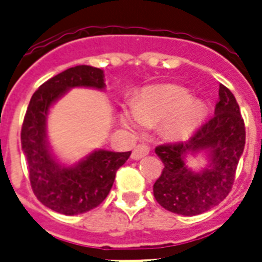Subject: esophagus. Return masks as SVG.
<instances>
[{
  "label": "esophagus",
  "instance_id": "34e87169",
  "mask_svg": "<svg viewBox=\"0 0 262 262\" xmlns=\"http://www.w3.org/2000/svg\"><path fill=\"white\" fill-rule=\"evenodd\" d=\"M148 152H150V147H148V146L137 145L136 147H134L133 152H132V159L138 160V159H141V158L148 155Z\"/></svg>",
  "mask_w": 262,
  "mask_h": 262
}]
</instances>
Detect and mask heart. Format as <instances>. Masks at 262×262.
<instances>
[{
    "instance_id": "b5f03b06",
    "label": "heart",
    "mask_w": 262,
    "mask_h": 262,
    "mask_svg": "<svg viewBox=\"0 0 262 262\" xmlns=\"http://www.w3.org/2000/svg\"><path fill=\"white\" fill-rule=\"evenodd\" d=\"M202 116L204 108L192 102L188 91L178 86H158L146 90L130 108L122 110L120 121L132 132L162 124L164 136L181 140L192 134Z\"/></svg>"
}]
</instances>
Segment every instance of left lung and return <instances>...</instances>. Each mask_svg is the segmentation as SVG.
<instances>
[{
    "mask_svg": "<svg viewBox=\"0 0 262 262\" xmlns=\"http://www.w3.org/2000/svg\"><path fill=\"white\" fill-rule=\"evenodd\" d=\"M246 145V126L234 94L219 84L213 117L185 142L155 147L164 168L154 184V197L166 210L181 215H199L227 197ZM205 151L209 164L200 172L185 163L188 154Z\"/></svg>",
    "mask_w": 262,
    "mask_h": 262,
    "instance_id": "left-lung-1",
    "label": "left lung"
}]
</instances>
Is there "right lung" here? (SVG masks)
Listing matches in <instances>:
<instances>
[{
	"label": "right lung",
	"mask_w": 262,
	"mask_h": 262,
	"mask_svg": "<svg viewBox=\"0 0 262 262\" xmlns=\"http://www.w3.org/2000/svg\"><path fill=\"white\" fill-rule=\"evenodd\" d=\"M73 87H105L102 69L78 65L52 77L32 95L23 120L20 141L28 164L30 183L44 206L65 215L90 211L105 200L116 172L130 151L95 150L74 166H61L47 140V116L56 100Z\"/></svg>",
	"instance_id": "right-lung-1"
}]
</instances>
